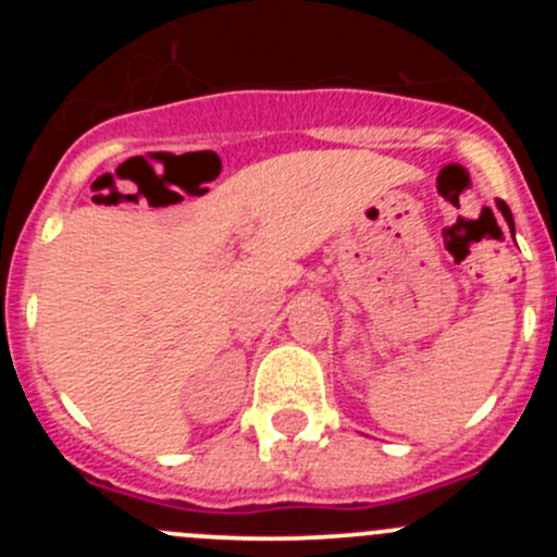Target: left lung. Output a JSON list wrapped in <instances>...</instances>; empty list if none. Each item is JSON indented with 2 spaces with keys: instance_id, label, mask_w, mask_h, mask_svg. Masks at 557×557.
Returning a JSON list of instances; mask_svg holds the SVG:
<instances>
[{
  "instance_id": "8db88e82",
  "label": "left lung",
  "mask_w": 557,
  "mask_h": 557,
  "mask_svg": "<svg viewBox=\"0 0 557 557\" xmlns=\"http://www.w3.org/2000/svg\"><path fill=\"white\" fill-rule=\"evenodd\" d=\"M496 205H498V210H502V215H504V218H507L509 228H512V234H515V221H512V212H509L507 201H502V199H498V201H496Z\"/></svg>"
}]
</instances>
